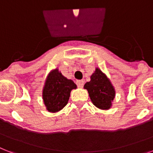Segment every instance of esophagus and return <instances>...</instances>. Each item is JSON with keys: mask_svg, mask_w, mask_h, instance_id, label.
Wrapping results in <instances>:
<instances>
[{"mask_svg": "<svg viewBox=\"0 0 153 153\" xmlns=\"http://www.w3.org/2000/svg\"><path fill=\"white\" fill-rule=\"evenodd\" d=\"M76 84L78 85V87L82 88L83 85H84V81L83 80H78L76 82Z\"/></svg>", "mask_w": 153, "mask_h": 153, "instance_id": "esophagus-1", "label": "esophagus"}]
</instances>
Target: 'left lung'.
Masks as SVG:
<instances>
[{
    "mask_svg": "<svg viewBox=\"0 0 153 153\" xmlns=\"http://www.w3.org/2000/svg\"><path fill=\"white\" fill-rule=\"evenodd\" d=\"M89 97L94 105L100 109H108L115 97V89L104 73L97 68L91 75V80L85 84Z\"/></svg>",
    "mask_w": 153,
    "mask_h": 153,
    "instance_id": "1",
    "label": "left lung"
}]
</instances>
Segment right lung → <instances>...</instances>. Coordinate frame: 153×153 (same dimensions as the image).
Returning <instances> with one entry per match:
<instances>
[{"label": "right lung", "instance_id": "obj_1", "mask_svg": "<svg viewBox=\"0 0 153 153\" xmlns=\"http://www.w3.org/2000/svg\"><path fill=\"white\" fill-rule=\"evenodd\" d=\"M74 82L66 79L57 69L48 74L43 89V100L50 112L61 110L68 104L71 89H76Z\"/></svg>", "mask_w": 153, "mask_h": 153}]
</instances>
